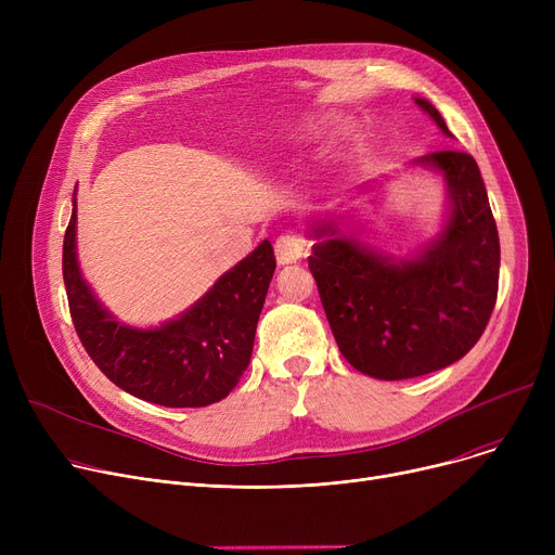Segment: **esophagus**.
<instances>
[{"label": "esophagus", "instance_id": "1", "mask_svg": "<svg viewBox=\"0 0 555 555\" xmlns=\"http://www.w3.org/2000/svg\"><path fill=\"white\" fill-rule=\"evenodd\" d=\"M274 254H276L279 266H293V262L306 256V245L297 236H281L274 243Z\"/></svg>", "mask_w": 555, "mask_h": 555}]
</instances>
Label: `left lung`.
<instances>
[{
    "label": "left lung",
    "instance_id": "left-lung-1",
    "mask_svg": "<svg viewBox=\"0 0 555 555\" xmlns=\"http://www.w3.org/2000/svg\"><path fill=\"white\" fill-rule=\"evenodd\" d=\"M443 134V116L414 96ZM414 166L446 180L441 231L412 256H391L341 231V218L312 220L308 268L331 331L353 369L377 380H406L446 369L477 344L498 301L500 236L473 155L429 153Z\"/></svg>",
    "mask_w": 555,
    "mask_h": 555
}]
</instances>
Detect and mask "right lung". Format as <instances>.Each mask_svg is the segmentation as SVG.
I'll return each mask as SVG.
<instances>
[{
	"mask_svg": "<svg viewBox=\"0 0 555 555\" xmlns=\"http://www.w3.org/2000/svg\"><path fill=\"white\" fill-rule=\"evenodd\" d=\"M63 245V279L74 328L109 380L164 406H207L229 396L245 373L256 324L276 270L262 241L224 272L189 310L155 328L119 322L80 274L76 254V191Z\"/></svg>",
	"mask_w": 555,
	"mask_h": 555,
	"instance_id": "add662e5",
	"label": "right lung"
}]
</instances>
